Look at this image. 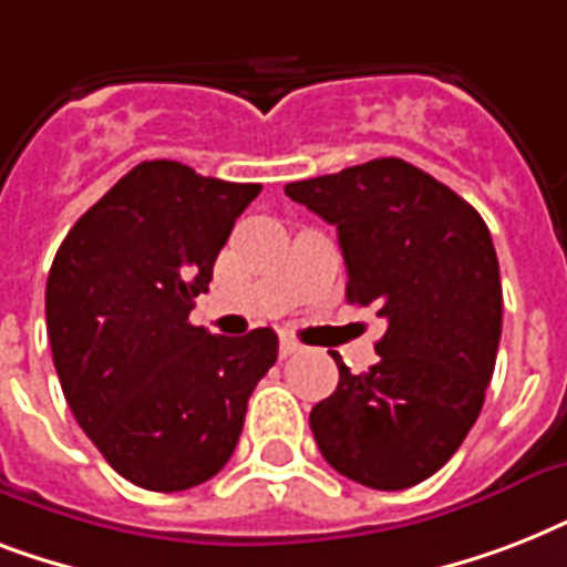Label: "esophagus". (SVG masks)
<instances>
[{
	"instance_id": "1",
	"label": "esophagus",
	"mask_w": 567,
	"mask_h": 567,
	"mask_svg": "<svg viewBox=\"0 0 567 567\" xmlns=\"http://www.w3.org/2000/svg\"><path fill=\"white\" fill-rule=\"evenodd\" d=\"M302 350V344L300 341H293V338H282V341H279V355H282V359H288V355H293V353H300Z\"/></svg>"
}]
</instances>
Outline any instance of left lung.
I'll return each instance as SVG.
<instances>
[{
  "mask_svg": "<svg viewBox=\"0 0 567 567\" xmlns=\"http://www.w3.org/2000/svg\"><path fill=\"white\" fill-rule=\"evenodd\" d=\"M285 194L338 229L347 300L388 320L379 362L309 414L338 474L379 492L432 476L465 441L492 382L503 327L492 231L458 194L403 158H373Z\"/></svg>",
  "mask_w": 567,
  "mask_h": 567,
  "instance_id": "1",
  "label": "left lung"
}]
</instances>
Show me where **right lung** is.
<instances>
[{"label": "right lung", "instance_id": "add662e5", "mask_svg": "<svg viewBox=\"0 0 567 567\" xmlns=\"http://www.w3.org/2000/svg\"><path fill=\"white\" fill-rule=\"evenodd\" d=\"M261 185L144 162L75 220L47 279L52 362L75 421L146 492L212 480L244 430L274 329L212 336L188 320Z\"/></svg>", "mask_w": 567, "mask_h": 567}]
</instances>
